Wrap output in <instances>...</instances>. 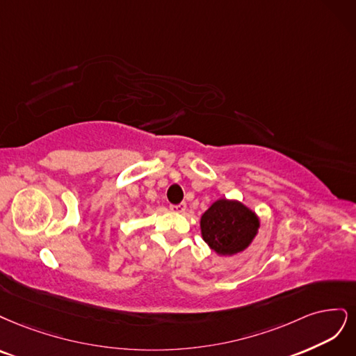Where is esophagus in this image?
Segmentation results:
<instances>
[{
    "label": "esophagus",
    "mask_w": 356,
    "mask_h": 356,
    "mask_svg": "<svg viewBox=\"0 0 356 356\" xmlns=\"http://www.w3.org/2000/svg\"><path fill=\"white\" fill-rule=\"evenodd\" d=\"M170 210L175 213H183L186 210V202H180V204H171Z\"/></svg>",
    "instance_id": "1"
}]
</instances>
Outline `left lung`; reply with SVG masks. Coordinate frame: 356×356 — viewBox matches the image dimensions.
Segmentation results:
<instances>
[{"instance_id":"obj_1","label":"left lung","mask_w":356,"mask_h":356,"mask_svg":"<svg viewBox=\"0 0 356 356\" xmlns=\"http://www.w3.org/2000/svg\"><path fill=\"white\" fill-rule=\"evenodd\" d=\"M259 219L244 204L219 200L201 217V232L217 254L231 256L250 245L257 234Z\"/></svg>"}]
</instances>
